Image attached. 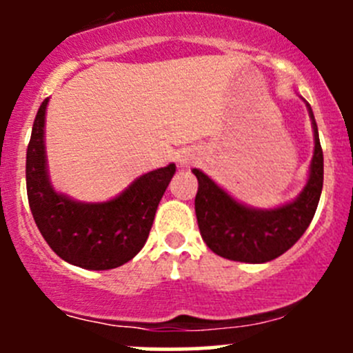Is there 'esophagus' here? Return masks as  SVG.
<instances>
[{
  "label": "esophagus",
  "mask_w": 353,
  "mask_h": 353,
  "mask_svg": "<svg viewBox=\"0 0 353 353\" xmlns=\"http://www.w3.org/2000/svg\"><path fill=\"white\" fill-rule=\"evenodd\" d=\"M191 160H193V155H190V154L179 155V163H181V165H188V163H190Z\"/></svg>",
  "instance_id": "esophagus-1"
}]
</instances>
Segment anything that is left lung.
Instances as JSON below:
<instances>
[{"instance_id": "obj_1", "label": "left lung", "mask_w": 353, "mask_h": 353, "mask_svg": "<svg viewBox=\"0 0 353 353\" xmlns=\"http://www.w3.org/2000/svg\"><path fill=\"white\" fill-rule=\"evenodd\" d=\"M314 133L309 177L297 198L276 208H252L237 201L212 177L193 169L198 179L194 210L203 241L215 254L232 261L266 263L288 251L311 223L323 190V150L318 124L305 102Z\"/></svg>"}]
</instances>
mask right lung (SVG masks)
<instances>
[{
    "instance_id": "1",
    "label": "right lung",
    "mask_w": 353,
    "mask_h": 353,
    "mask_svg": "<svg viewBox=\"0 0 353 353\" xmlns=\"http://www.w3.org/2000/svg\"><path fill=\"white\" fill-rule=\"evenodd\" d=\"M49 99L41 104L27 147V196L37 229L61 259L85 270H112L133 259L150 234L157 206L176 174V163L134 179L102 203L77 201L49 179L44 124Z\"/></svg>"
}]
</instances>
